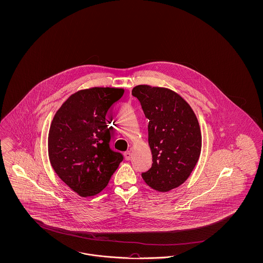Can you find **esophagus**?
<instances>
[{
    "label": "esophagus",
    "instance_id": "esophagus-1",
    "mask_svg": "<svg viewBox=\"0 0 263 263\" xmlns=\"http://www.w3.org/2000/svg\"><path fill=\"white\" fill-rule=\"evenodd\" d=\"M123 155H124V158H125V159H126V160L131 159V152H124V153H123Z\"/></svg>",
    "mask_w": 263,
    "mask_h": 263
}]
</instances>
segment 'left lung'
Returning <instances> with one entry per match:
<instances>
[{
  "instance_id": "obj_1",
  "label": "left lung",
  "mask_w": 263,
  "mask_h": 263,
  "mask_svg": "<svg viewBox=\"0 0 263 263\" xmlns=\"http://www.w3.org/2000/svg\"><path fill=\"white\" fill-rule=\"evenodd\" d=\"M132 96L140 101L148 122L152 166L142 174L152 189L167 192L180 186L199 160L201 134L190 105L175 91L140 85Z\"/></svg>"
}]
</instances>
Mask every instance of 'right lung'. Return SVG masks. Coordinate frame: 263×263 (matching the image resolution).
<instances>
[{"mask_svg": "<svg viewBox=\"0 0 263 263\" xmlns=\"http://www.w3.org/2000/svg\"><path fill=\"white\" fill-rule=\"evenodd\" d=\"M123 88H92L72 95L52 120L48 136L51 165L59 177L82 197L107 186L123 156L110 147L106 114Z\"/></svg>", "mask_w": 263, "mask_h": 263, "instance_id": "add662e5", "label": "right lung"}]
</instances>
